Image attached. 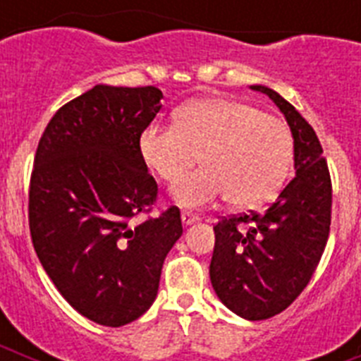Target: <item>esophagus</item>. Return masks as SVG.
I'll list each match as a JSON object with an SVG mask.
<instances>
[{
  "instance_id": "esophagus-1",
  "label": "esophagus",
  "mask_w": 361,
  "mask_h": 361,
  "mask_svg": "<svg viewBox=\"0 0 361 361\" xmlns=\"http://www.w3.org/2000/svg\"><path fill=\"white\" fill-rule=\"evenodd\" d=\"M180 219H183L184 226H190L199 220V215H195V213H191V212H183L180 213Z\"/></svg>"
}]
</instances>
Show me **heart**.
Returning <instances> with one entry per match:
<instances>
[{"label": "heart", "mask_w": 361, "mask_h": 361, "mask_svg": "<svg viewBox=\"0 0 361 361\" xmlns=\"http://www.w3.org/2000/svg\"><path fill=\"white\" fill-rule=\"evenodd\" d=\"M137 149L164 183H175L201 153L204 168L173 186L180 206L206 208L224 197L235 206H255L288 178L293 135L283 121L253 104L206 97L178 108L173 124H148Z\"/></svg>", "instance_id": "b5f03b06"}]
</instances>
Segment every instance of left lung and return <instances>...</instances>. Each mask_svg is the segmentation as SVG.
Listing matches in <instances>:
<instances>
[{
  "instance_id": "8db88e82",
  "label": "left lung",
  "mask_w": 361,
  "mask_h": 361,
  "mask_svg": "<svg viewBox=\"0 0 361 361\" xmlns=\"http://www.w3.org/2000/svg\"><path fill=\"white\" fill-rule=\"evenodd\" d=\"M251 90L266 94L288 121L296 175L264 213L224 216L213 226L209 279L226 307L255 322L288 309L311 280L329 237L333 188L311 124L275 90Z\"/></svg>"
}]
</instances>
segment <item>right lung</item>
<instances>
[{
	"instance_id": "right-lung-1",
	"label": "right lung",
	"mask_w": 361,
	"mask_h": 361,
	"mask_svg": "<svg viewBox=\"0 0 361 361\" xmlns=\"http://www.w3.org/2000/svg\"><path fill=\"white\" fill-rule=\"evenodd\" d=\"M161 99L155 86L95 85L56 111L34 159L28 224L37 258L63 298L106 327L148 311L183 235L175 206L133 222L157 200L137 141Z\"/></svg>"
}]
</instances>
